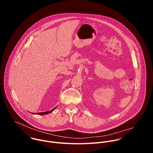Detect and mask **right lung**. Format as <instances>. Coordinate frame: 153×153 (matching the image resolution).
I'll list each match as a JSON object with an SVG mask.
<instances>
[{"instance_id":"add662e5","label":"right lung","mask_w":153,"mask_h":153,"mask_svg":"<svg viewBox=\"0 0 153 153\" xmlns=\"http://www.w3.org/2000/svg\"><path fill=\"white\" fill-rule=\"evenodd\" d=\"M56 107H55V108H54L53 110H50V111H45V112H42V113H32V114H38V115H45V114H49V113H51L52 111H53L54 110V109L56 108Z\"/></svg>"}]
</instances>
